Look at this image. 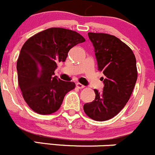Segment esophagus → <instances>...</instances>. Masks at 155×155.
Here are the masks:
<instances>
[{
    "instance_id": "obj_1",
    "label": "esophagus",
    "mask_w": 155,
    "mask_h": 155,
    "mask_svg": "<svg viewBox=\"0 0 155 155\" xmlns=\"http://www.w3.org/2000/svg\"><path fill=\"white\" fill-rule=\"evenodd\" d=\"M76 87H77L78 88H79V89H82V88H85V85H83L82 84L78 82V83H76Z\"/></svg>"
}]
</instances>
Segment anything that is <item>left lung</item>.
<instances>
[{
	"label": "left lung",
	"instance_id": "1",
	"mask_svg": "<svg viewBox=\"0 0 155 155\" xmlns=\"http://www.w3.org/2000/svg\"><path fill=\"white\" fill-rule=\"evenodd\" d=\"M94 48L99 71L104 78L103 91L94 89L95 98L84 104L87 116L104 121L116 116L128 102L137 80L136 60L133 51L118 38L104 33H88Z\"/></svg>",
	"mask_w": 155,
	"mask_h": 155
}]
</instances>
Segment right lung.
Wrapping results in <instances>:
<instances>
[{
	"label": "right lung",
	"instance_id": "obj_1",
	"mask_svg": "<svg viewBox=\"0 0 155 155\" xmlns=\"http://www.w3.org/2000/svg\"><path fill=\"white\" fill-rule=\"evenodd\" d=\"M85 39L78 32L50 28L29 38L22 47L16 63L18 82L29 107L38 114H51L61 106L64 96L75 88L54 76L59 62L70 49Z\"/></svg>",
	"mask_w": 155,
	"mask_h": 155
}]
</instances>
